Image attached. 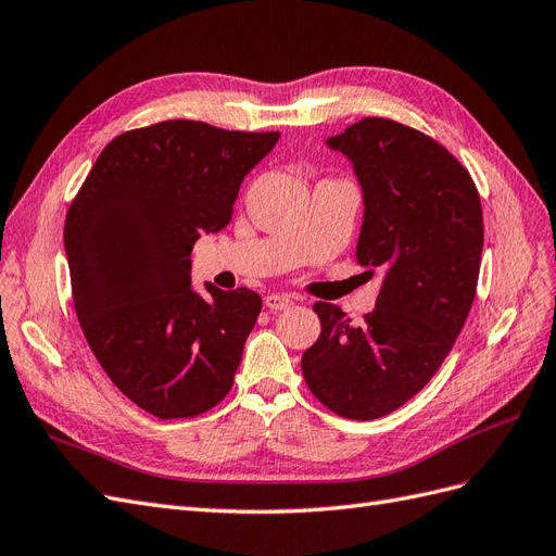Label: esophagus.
<instances>
[{
  "label": "esophagus",
  "instance_id": "34e87169",
  "mask_svg": "<svg viewBox=\"0 0 556 556\" xmlns=\"http://www.w3.org/2000/svg\"><path fill=\"white\" fill-rule=\"evenodd\" d=\"M264 306H266L268 311H285V308L292 306V299L285 296V294H268V296L264 299Z\"/></svg>",
  "mask_w": 556,
  "mask_h": 556
}]
</instances>
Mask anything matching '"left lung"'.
I'll return each mask as SVG.
<instances>
[{
	"label": "left lung",
	"instance_id": "left-lung-1",
	"mask_svg": "<svg viewBox=\"0 0 556 556\" xmlns=\"http://www.w3.org/2000/svg\"><path fill=\"white\" fill-rule=\"evenodd\" d=\"M327 143L355 164L364 190L357 262L384 280L359 325L315 301L323 329L301 371L323 406L364 422L422 390L462 333L478 290L482 206L445 146L390 117H364Z\"/></svg>",
	"mask_w": 556,
	"mask_h": 556
}]
</instances>
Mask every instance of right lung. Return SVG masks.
Instances as JSON below:
<instances>
[{
	"label": "right lung",
	"mask_w": 556,
	"mask_h": 556,
	"mask_svg": "<svg viewBox=\"0 0 556 556\" xmlns=\"http://www.w3.org/2000/svg\"><path fill=\"white\" fill-rule=\"evenodd\" d=\"M278 131L164 121L115 137L64 220L72 296L97 362L160 419L215 408L233 384L262 299L190 285V252L229 225L248 172Z\"/></svg>",
	"instance_id": "right-lung-1"
}]
</instances>
